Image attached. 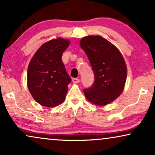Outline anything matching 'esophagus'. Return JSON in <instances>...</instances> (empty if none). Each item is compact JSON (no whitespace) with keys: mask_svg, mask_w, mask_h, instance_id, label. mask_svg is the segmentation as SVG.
I'll return each mask as SVG.
<instances>
[{"mask_svg":"<svg viewBox=\"0 0 155 155\" xmlns=\"http://www.w3.org/2000/svg\"><path fill=\"white\" fill-rule=\"evenodd\" d=\"M72 81H73V83L77 84V83H79V82H80V79H78V78H73Z\"/></svg>","mask_w":155,"mask_h":155,"instance_id":"obj_1","label":"esophagus"}]
</instances>
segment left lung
Returning a JSON list of instances; mask_svg holds the SVG:
<instances>
[{
	"label": "left lung",
	"instance_id": "left-lung-1",
	"mask_svg": "<svg viewBox=\"0 0 155 155\" xmlns=\"http://www.w3.org/2000/svg\"><path fill=\"white\" fill-rule=\"evenodd\" d=\"M92 67L94 82L84 94L91 103L105 106L115 100L124 91L127 67L124 57L114 44L99 35L87 36L80 42Z\"/></svg>",
	"mask_w": 155,
	"mask_h": 155
}]
</instances>
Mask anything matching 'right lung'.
<instances>
[{"label":"right lung","instance_id":"right-lung-1","mask_svg":"<svg viewBox=\"0 0 155 155\" xmlns=\"http://www.w3.org/2000/svg\"><path fill=\"white\" fill-rule=\"evenodd\" d=\"M70 41L58 37L42 44L31 58L27 69V87L40 105L54 107L64 101L71 81L62 62Z\"/></svg>","mask_w":155,"mask_h":155}]
</instances>
